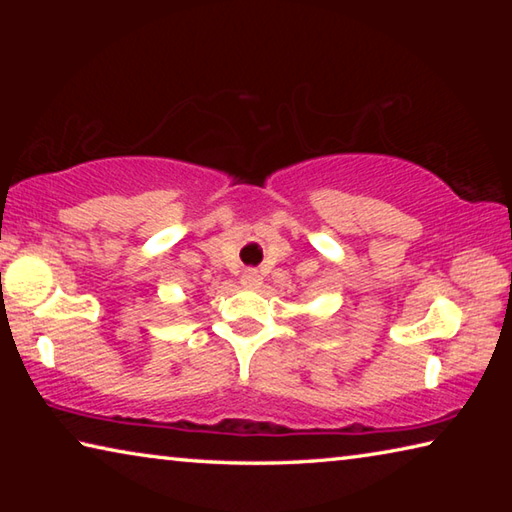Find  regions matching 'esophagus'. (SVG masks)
Returning a JSON list of instances; mask_svg holds the SVG:
<instances>
[{
	"label": "esophagus",
	"instance_id": "34e87169",
	"mask_svg": "<svg viewBox=\"0 0 512 512\" xmlns=\"http://www.w3.org/2000/svg\"><path fill=\"white\" fill-rule=\"evenodd\" d=\"M241 284H244L246 289H259L262 287V275H259L255 268H246L244 275H241Z\"/></svg>",
	"mask_w": 512,
	"mask_h": 512
}]
</instances>
